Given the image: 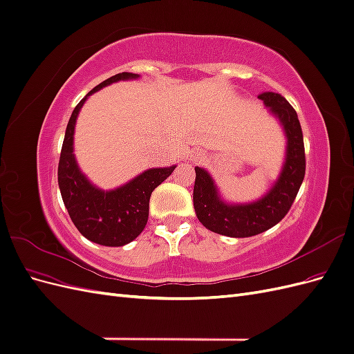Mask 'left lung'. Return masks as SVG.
I'll list each match as a JSON object with an SVG mask.
<instances>
[{
    "label": "left lung",
    "instance_id": "left-lung-1",
    "mask_svg": "<svg viewBox=\"0 0 354 354\" xmlns=\"http://www.w3.org/2000/svg\"><path fill=\"white\" fill-rule=\"evenodd\" d=\"M270 112L282 122L288 137V149L283 162L284 171L289 174L291 183L298 180V167L304 162V140L301 125H299L295 109L279 93L264 91L259 94ZM290 169L288 170L287 168ZM282 176V174H281ZM288 177V176H286ZM282 178V177H281ZM284 178V177H283ZM282 178V180H283ZM281 180V181H282ZM286 180V179H285ZM295 192L292 190H269V192H248V194H226V192H195V209L198 217L207 227L224 233L259 232L270 227L279 221L291 207Z\"/></svg>",
    "mask_w": 354,
    "mask_h": 354
}]
</instances>
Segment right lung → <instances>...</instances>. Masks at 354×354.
I'll return each mask as SVG.
<instances>
[{
  "label": "right lung",
  "instance_id": "1",
  "mask_svg": "<svg viewBox=\"0 0 354 354\" xmlns=\"http://www.w3.org/2000/svg\"><path fill=\"white\" fill-rule=\"evenodd\" d=\"M137 78L136 73H116L94 87L87 95L100 90L108 84L120 80ZM87 95L73 109L66 127L65 140L62 145L60 160L65 162V169L69 162H73V128L75 121ZM72 171V168H71ZM73 180L78 178V173ZM69 176V167H68ZM151 190H62V199L65 208L81 232L90 238L109 243H125L136 238L145 227L149 211Z\"/></svg>",
  "mask_w": 354,
  "mask_h": 354
}]
</instances>
